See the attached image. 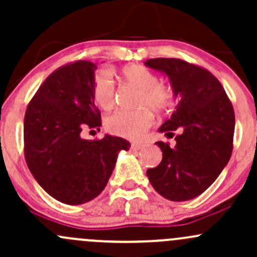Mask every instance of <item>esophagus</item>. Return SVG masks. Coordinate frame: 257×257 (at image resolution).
Instances as JSON below:
<instances>
[{
	"mask_svg": "<svg viewBox=\"0 0 257 257\" xmlns=\"http://www.w3.org/2000/svg\"><path fill=\"white\" fill-rule=\"evenodd\" d=\"M143 147V145L142 143H139V142H134L131 145V148L132 150H136V151H139V150H141V148Z\"/></svg>",
	"mask_w": 257,
	"mask_h": 257,
	"instance_id": "obj_1",
	"label": "esophagus"
}]
</instances>
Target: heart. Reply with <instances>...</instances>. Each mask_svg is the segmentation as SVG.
I'll use <instances>...</instances> for the list:
<instances>
[{"label":"heart","instance_id":"obj_1","mask_svg":"<svg viewBox=\"0 0 257 257\" xmlns=\"http://www.w3.org/2000/svg\"><path fill=\"white\" fill-rule=\"evenodd\" d=\"M126 83L140 89L136 110H116L106 117L105 127L110 134L125 139H139L153 123L154 112L168 111L175 103V93L168 84L159 83V78L146 66L128 65L120 72ZM93 96L101 109H112L116 101V87L111 73L107 70L96 72L93 82Z\"/></svg>","mask_w":257,"mask_h":257}]
</instances>
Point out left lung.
<instances>
[{
    "mask_svg": "<svg viewBox=\"0 0 257 257\" xmlns=\"http://www.w3.org/2000/svg\"><path fill=\"white\" fill-rule=\"evenodd\" d=\"M165 73L176 98L172 117L159 132L175 143L157 142L163 152L158 167L147 170L152 186L170 201H187L206 191L227 165L233 152L235 115L224 88L201 66L181 59L157 57L145 62Z\"/></svg>",
    "mask_w": 257,
    "mask_h": 257,
    "instance_id": "8db88e82",
    "label": "left lung"
}]
</instances>
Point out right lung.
Returning <instances> with one entry per match:
<instances>
[{"label": "right lung", "mask_w": 257, "mask_h": 257, "mask_svg": "<svg viewBox=\"0 0 257 257\" xmlns=\"http://www.w3.org/2000/svg\"><path fill=\"white\" fill-rule=\"evenodd\" d=\"M95 63L85 60L55 70L29 101L24 115V157L38 184L66 205L93 200L106 186L118 151L128 141L105 135L81 137L83 128L101 125L94 104Z\"/></svg>", "instance_id": "1"}]
</instances>
